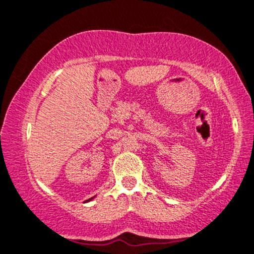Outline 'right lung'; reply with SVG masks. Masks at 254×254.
I'll return each instance as SVG.
<instances>
[{"label":"right lung","mask_w":254,"mask_h":254,"mask_svg":"<svg viewBox=\"0 0 254 254\" xmlns=\"http://www.w3.org/2000/svg\"><path fill=\"white\" fill-rule=\"evenodd\" d=\"M95 197H96V196H94V197H91V198H89V199H86V201L85 202H89V201H91V199H94Z\"/></svg>","instance_id":"1"}]
</instances>
